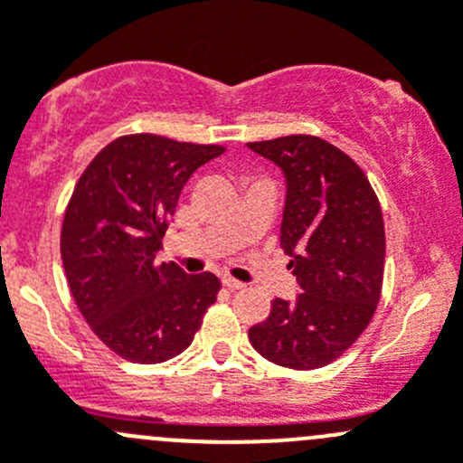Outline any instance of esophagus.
<instances>
[{"label": "esophagus", "instance_id": "obj_1", "mask_svg": "<svg viewBox=\"0 0 463 463\" xmlns=\"http://www.w3.org/2000/svg\"><path fill=\"white\" fill-rule=\"evenodd\" d=\"M222 282H223V287H228V288H231V291H240V288L246 287L244 282H240V279L231 278V275H223Z\"/></svg>", "mask_w": 463, "mask_h": 463}]
</instances>
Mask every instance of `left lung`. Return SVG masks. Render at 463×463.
Instances as JSON below:
<instances>
[{"label":"left lung","mask_w":463,"mask_h":463,"mask_svg":"<svg viewBox=\"0 0 463 463\" xmlns=\"http://www.w3.org/2000/svg\"><path fill=\"white\" fill-rule=\"evenodd\" d=\"M287 176L284 253L302 291L275 298L249 329L255 349L288 370H318L367 329L381 300L385 223L370 179L352 156L311 134L249 143Z\"/></svg>","instance_id":"obj_1"}]
</instances>
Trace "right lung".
Returning a JSON list of instances; mask_svg holds the SVG:
<instances>
[{"instance_id":"right-lung-1","label":"right lung","mask_w":463,"mask_h":463,"mask_svg":"<svg viewBox=\"0 0 463 463\" xmlns=\"http://www.w3.org/2000/svg\"><path fill=\"white\" fill-rule=\"evenodd\" d=\"M223 145L125 134L100 149L69 199L60 253L93 334L120 358L154 365L190 347L214 305L217 275L156 261L185 181Z\"/></svg>"}]
</instances>
